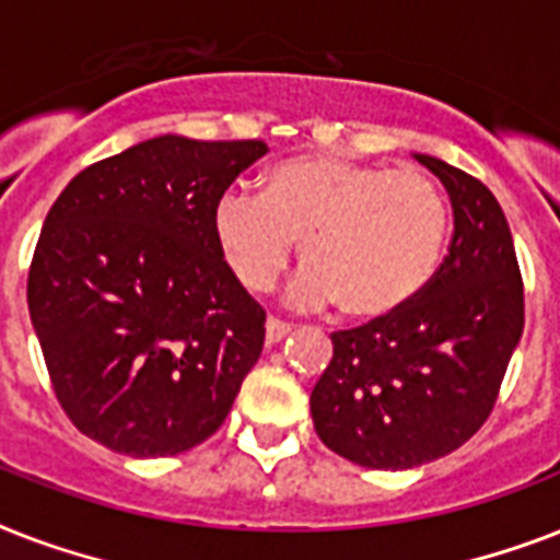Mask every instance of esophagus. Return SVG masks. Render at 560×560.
<instances>
[{"mask_svg": "<svg viewBox=\"0 0 560 560\" xmlns=\"http://www.w3.org/2000/svg\"><path fill=\"white\" fill-rule=\"evenodd\" d=\"M290 331H293V328H290L288 323H281V319H267V346H276V342H281L284 340V337H290Z\"/></svg>", "mask_w": 560, "mask_h": 560, "instance_id": "obj_1", "label": "esophagus"}]
</instances>
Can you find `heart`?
Masks as SVG:
<instances>
[{"instance_id": "1", "label": "heart", "mask_w": 560, "mask_h": 560, "mask_svg": "<svg viewBox=\"0 0 560 560\" xmlns=\"http://www.w3.org/2000/svg\"><path fill=\"white\" fill-rule=\"evenodd\" d=\"M211 223L229 270L246 290H270L299 241L305 267L290 284V302H337L342 316L374 323L404 311L430 284L451 211L424 171L311 153L272 165L261 194H223Z\"/></svg>"}]
</instances>
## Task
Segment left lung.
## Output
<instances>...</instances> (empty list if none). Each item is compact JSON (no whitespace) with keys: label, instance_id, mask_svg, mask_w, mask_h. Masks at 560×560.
Instances as JSON below:
<instances>
[{"label":"left lung","instance_id":"1","mask_svg":"<svg viewBox=\"0 0 560 560\" xmlns=\"http://www.w3.org/2000/svg\"><path fill=\"white\" fill-rule=\"evenodd\" d=\"M416 160L451 197L447 258L404 311L334 334L311 392L316 435L374 470L418 468L468 442L523 334V281L497 197L447 162Z\"/></svg>","mask_w":560,"mask_h":560}]
</instances>
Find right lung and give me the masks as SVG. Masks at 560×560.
<instances>
[{
    "mask_svg": "<svg viewBox=\"0 0 560 560\" xmlns=\"http://www.w3.org/2000/svg\"><path fill=\"white\" fill-rule=\"evenodd\" d=\"M267 153L156 136L81 171L39 232L28 311L57 400L136 459L206 442L264 349V311L223 261L214 206Z\"/></svg>",
    "mask_w": 560,
    "mask_h": 560,
    "instance_id": "add662e5",
    "label": "right lung"
}]
</instances>
